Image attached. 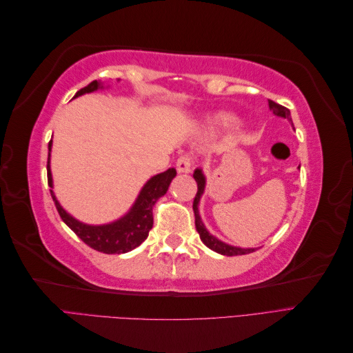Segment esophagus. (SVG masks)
I'll use <instances>...</instances> for the list:
<instances>
[{
	"instance_id": "esophagus-1",
	"label": "esophagus",
	"mask_w": 353,
	"mask_h": 353,
	"mask_svg": "<svg viewBox=\"0 0 353 353\" xmlns=\"http://www.w3.org/2000/svg\"><path fill=\"white\" fill-rule=\"evenodd\" d=\"M193 168V157L191 156H181L176 160V170L179 174H188Z\"/></svg>"
}]
</instances>
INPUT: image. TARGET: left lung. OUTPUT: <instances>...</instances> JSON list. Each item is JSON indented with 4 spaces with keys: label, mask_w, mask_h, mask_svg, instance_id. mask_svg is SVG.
<instances>
[{
    "label": "left lung",
    "mask_w": 353,
    "mask_h": 353,
    "mask_svg": "<svg viewBox=\"0 0 353 353\" xmlns=\"http://www.w3.org/2000/svg\"><path fill=\"white\" fill-rule=\"evenodd\" d=\"M268 104H270V109L272 110L274 114L276 116H281V117H287V119H290V110H288L287 108H284V105L275 103L272 100H268ZM194 179L197 183V194L194 197V201H193V210H194V218H196V228H197V232L200 234V239L201 241L205 243L209 249H212L213 252L216 253H221V254H225V256H239V254H248V253H252L254 252V249H240V248H232V245H228L225 243L219 241L218 239H215L213 236H210V234L208 232V230L205 228V225H203V222L200 219V215H199V200L203 194V190H205V176H203L201 170L200 169H196L194 170Z\"/></svg>",
    "instance_id": "1"
}]
</instances>
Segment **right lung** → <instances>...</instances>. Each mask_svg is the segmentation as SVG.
<instances>
[{
	"label": "right lung",
	"mask_w": 353,
	"mask_h": 353,
	"mask_svg": "<svg viewBox=\"0 0 353 353\" xmlns=\"http://www.w3.org/2000/svg\"><path fill=\"white\" fill-rule=\"evenodd\" d=\"M100 88V82L92 81L87 87L81 88L74 97L85 92H92ZM73 97V99H74ZM48 150H51V141L48 143ZM176 175V170L170 168L165 172L153 176L148 183L143 187L140 196H138L135 205L132 209L126 213L123 218L116 221L109 225H85V223L72 218L69 213L65 212L56 196L52 194V190H50L51 197L54 200L56 209L59 212L63 222L77 234V236L87 244L91 249L105 253V254H114V253H126L132 249L138 248L148 236V231L153 228V206L154 203L166 194L169 188L170 181ZM47 178L48 185L52 187V178L50 170V153H48V162H47Z\"/></svg>",
	"instance_id": "1"
}]
</instances>
